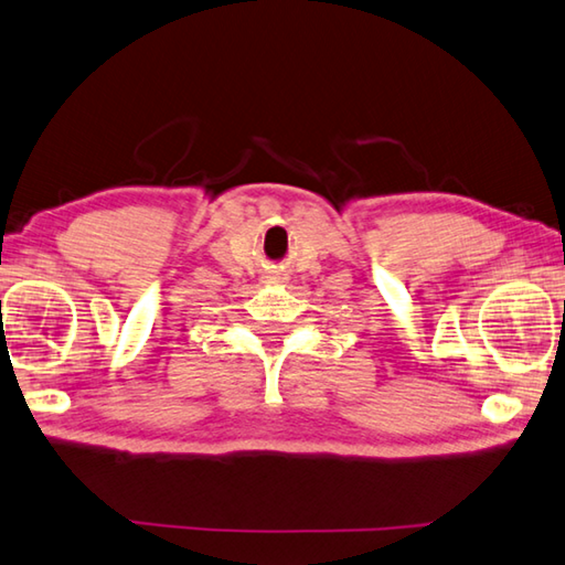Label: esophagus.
Here are the masks:
<instances>
[{"label": "esophagus", "mask_w": 565, "mask_h": 565, "mask_svg": "<svg viewBox=\"0 0 565 565\" xmlns=\"http://www.w3.org/2000/svg\"><path fill=\"white\" fill-rule=\"evenodd\" d=\"M267 281L269 284H281V276L279 274H271V276H267Z\"/></svg>", "instance_id": "1"}]
</instances>
